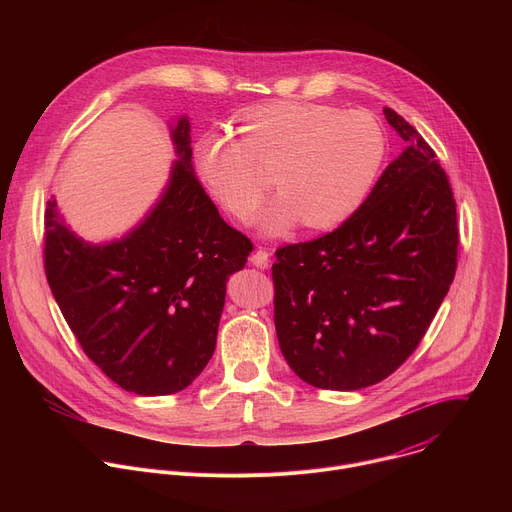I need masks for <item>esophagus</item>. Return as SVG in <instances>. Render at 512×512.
Returning <instances> with one entry per match:
<instances>
[{"label": "esophagus", "mask_w": 512, "mask_h": 512, "mask_svg": "<svg viewBox=\"0 0 512 512\" xmlns=\"http://www.w3.org/2000/svg\"><path fill=\"white\" fill-rule=\"evenodd\" d=\"M269 261H271V253L265 251V249H257L253 255H251V263L259 269H267L269 267Z\"/></svg>", "instance_id": "34e87169"}]
</instances>
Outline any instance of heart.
I'll return each instance as SVG.
<instances>
[{"instance_id":"obj_1","label":"heart","mask_w":512,"mask_h":512,"mask_svg":"<svg viewBox=\"0 0 512 512\" xmlns=\"http://www.w3.org/2000/svg\"><path fill=\"white\" fill-rule=\"evenodd\" d=\"M241 139L210 131L194 145L200 180L212 198L247 218L265 194L281 190L259 214L265 235H283L300 218L334 229L369 198L387 156L383 125L369 111L277 101L239 115Z\"/></svg>"}]
</instances>
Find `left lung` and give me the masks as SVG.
Here are the masks:
<instances>
[{
	"label": "left lung",
	"instance_id": "left-lung-1",
	"mask_svg": "<svg viewBox=\"0 0 512 512\" xmlns=\"http://www.w3.org/2000/svg\"><path fill=\"white\" fill-rule=\"evenodd\" d=\"M405 150L336 231L275 251V330L302 381L356 391L413 354L458 265L450 180L427 141L383 109Z\"/></svg>",
	"mask_w": 512,
	"mask_h": 512
}]
</instances>
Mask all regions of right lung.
Instances as JSON below:
<instances>
[{
	"label": "right lung",
	"instance_id": "obj_1",
	"mask_svg": "<svg viewBox=\"0 0 512 512\" xmlns=\"http://www.w3.org/2000/svg\"><path fill=\"white\" fill-rule=\"evenodd\" d=\"M172 139L170 182L123 239L91 245L64 225L56 200L44 212V269L66 324L113 383L143 397L178 393L202 373L227 279L253 251L194 174L188 117Z\"/></svg>",
	"mask_w": 512,
	"mask_h": 512
}]
</instances>
